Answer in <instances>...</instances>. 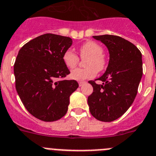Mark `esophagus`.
<instances>
[{
  "instance_id": "34e87169",
  "label": "esophagus",
  "mask_w": 156,
  "mask_h": 156,
  "mask_svg": "<svg viewBox=\"0 0 156 156\" xmlns=\"http://www.w3.org/2000/svg\"><path fill=\"white\" fill-rule=\"evenodd\" d=\"M84 83H85L84 81H79V82H78V85H79V86H82Z\"/></svg>"
}]
</instances>
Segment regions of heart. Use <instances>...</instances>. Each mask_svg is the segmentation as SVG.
Returning a JSON list of instances; mask_svg holds the SVG:
<instances>
[{"instance_id": "b5f03b06", "label": "heart", "mask_w": 156, "mask_h": 156, "mask_svg": "<svg viewBox=\"0 0 156 156\" xmlns=\"http://www.w3.org/2000/svg\"><path fill=\"white\" fill-rule=\"evenodd\" d=\"M80 54L82 58H88L85 63L87 68L74 69L70 72V78L83 81L93 78L97 74V70L101 71L105 67V59L103 56L104 49L97 43L88 41L83 44L80 48ZM63 61L67 68L73 69L78 63L79 58L72 50L68 49L63 53Z\"/></svg>"}]
</instances>
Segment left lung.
<instances>
[{
    "label": "left lung",
    "mask_w": 156,
    "mask_h": 156,
    "mask_svg": "<svg viewBox=\"0 0 156 156\" xmlns=\"http://www.w3.org/2000/svg\"><path fill=\"white\" fill-rule=\"evenodd\" d=\"M104 43L109 52V63L102 76L89 81L93 92L88 97L89 111L102 122H112L121 117L132 105L143 74L142 55L129 41L115 35L93 36Z\"/></svg>",
    "instance_id": "obj_1"
}]
</instances>
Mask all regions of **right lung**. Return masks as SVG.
<instances>
[{
    "label": "right lung",
    "mask_w": 156,
    "mask_h": 156,
    "mask_svg": "<svg viewBox=\"0 0 156 156\" xmlns=\"http://www.w3.org/2000/svg\"><path fill=\"white\" fill-rule=\"evenodd\" d=\"M73 43L68 37L45 34L24 44L14 64L16 88L26 109L35 118L53 122L66 115L75 80H59L70 74L63 55Z\"/></svg>",
    "instance_id": "right-lung-1"
}]
</instances>
